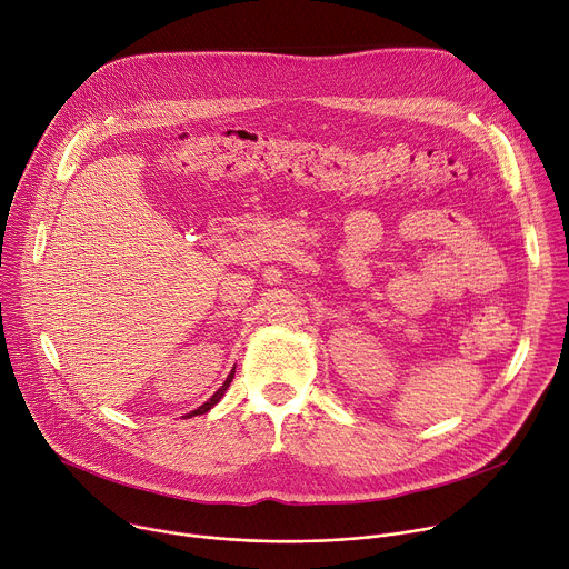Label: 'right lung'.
Segmentation results:
<instances>
[{
    "mask_svg": "<svg viewBox=\"0 0 569 569\" xmlns=\"http://www.w3.org/2000/svg\"><path fill=\"white\" fill-rule=\"evenodd\" d=\"M233 375H236V368H233V370H231V372H229V377H227V381H224V383H222V386H220V388H218V392H216V395H213V397H211V399H209V401H206V403H201V406H199V408H197V410H192V412H188V418H192V416H203V412H209V410H211V408H213V406H216V403H218V401H220V399H222V395H224V392H227V388H229V383H231V381H233Z\"/></svg>",
    "mask_w": 569,
    "mask_h": 569,
    "instance_id": "1",
    "label": "right lung"
}]
</instances>
